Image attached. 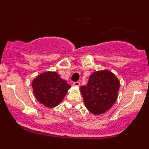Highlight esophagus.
Returning a JSON list of instances; mask_svg holds the SVG:
<instances>
[{"label":"esophagus","mask_w":149,"mask_h":149,"mask_svg":"<svg viewBox=\"0 0 149 149\" xmlns=\"http://www.w3.org/2000/svg\"><path fill=\"white\" fill-rule=\"evenodd\" d=\"M73 85H74V86L78 87L80 85V82H79V81H76V82H74L73 83Z\"/></svg>","instance_id":"34e87169"}]
</instances>
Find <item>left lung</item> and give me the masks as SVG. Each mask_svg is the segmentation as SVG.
I'll list each match as a JSON object with an SVG mask.
<instances>
[{
	"mask_svg": "<svg viewBox=\"0 0 149 149\" xmlns=\"http://www.w3.org/2000/svg\"><path fill=\"white\" fill-rule=\"evenodd\" d=\"M119 82L109 70L93 72L86 85L80 87L85 107L94 115L105 113L117 100Z\"/></svg>",
	"mask_w": 149,
	"mask_h": 149,
	"instance_id": "obj_1",
	"label": "left lung"
}]
</instances>
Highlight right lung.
Instances as JSON below:
<instances>
[{"label":"right lung","mask_w":149,"mask_h":149,"mask_svg":"<svg viewBox=\"0 0 149 149\" xmlns=\"http://www.w3.org/2000/svg\"><path fill=\"white\" fill-rule=\"evenodd\" d=\"M32 86L36 100L48 108L58 106L71 87L56 72H46L38 75L32 81Z\"/></svg>","instance_id":"1"}]
</instances>
